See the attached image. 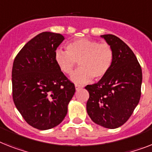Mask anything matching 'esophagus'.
<instances>
[{
  "instance_id": "34e87169",
  "label": "esophagus",
  "mask_w": 152,
  "mask_h": 152,
  "mask_svg": "<svg viewBox=\"0 0 152 152\" xmlns=\"http://www.w3.org/2000/svg\"><path fill=\"white\" fill-rule=\"evenodd\" d=\"M82 88V86H81V85H75V89H76V91H79L80 89H81Z\"/></svg>"
}]
</instances>
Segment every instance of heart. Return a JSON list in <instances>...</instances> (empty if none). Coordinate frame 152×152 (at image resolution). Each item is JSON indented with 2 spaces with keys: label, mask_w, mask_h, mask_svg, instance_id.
<instances>
[{
  "label": "heart",
  "mask_w": 152,
  "mask_h": 152,
  "mask_svg": "<svg viewBox=\"0 0 152 152\" xmlns=\"http://www.w3.org/2000/svg\"><path fill=\"white\" fill-rule=\"evenodd\" d=\"M114 53L107 43L81 38L67 45V51L57 50L54 53V61L64 74H71L78 63L80 68L71 76L76 84L89 82L103 78L112 67Z\"/></svg>",
  "instance_id": "1"
}]
</instances>
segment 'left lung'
<instances>
[{
    "mask_svg": "<svg viewBox=\"0 0 152 152\" xmlns=\"http://www.w3.org/2000/svg\"><path fill=\"white\" fill-rule=\"evenodd\" d=\"M100 36L112 47L114 60L103 78L85 87L89 93L86 109L94 123L115 129L127 121L138 104L142 71L134 52L123 40L111 34Z\"/></svg>",
    "mask_w": 152,
    "mask_h": 152,
    "instance_id": "left-lung-1",
    "label": "left lung"
}]
</instances>
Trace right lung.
I'll use <instances>...</instances> for the list:
<instances>
[{
    "label": "right lung",
    "instance_id": "add662e5",
    "mask_svg": "<svg viewBox=\"0 0 152 152\" xmlns=\"http://www.w3.org/2000/svg\"><path fill=\"white\" fill-rule=\"evenodd\" d=\"M64 37L43 32L28 41L16 56L12 67V96L24 120L39 130L61 124L75 87L60 71L54 53Z\"/></svg>",
    "mask_w": 152,
    "mask_h": 152
}]
</instances>
